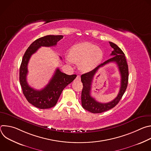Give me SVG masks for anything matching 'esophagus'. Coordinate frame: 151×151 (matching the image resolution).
I'll return each instance as SVG.
<instances>
[{
	"label": "esophagus",
	"mask_w": 151,
	"mask_h": 151,
	"mask_svg": "<svg viewBox=\"0 0 151 151\" xmlns=\"http://www.w3.org/2000/svg\"><path fill=\"white\" fill-rule=\"evenodd\" d=\"M75 79H76V81H80L81 80V76L79 75L77 76V77Z\"/></svg>",
	"instance_id": "34e87169"
}]
</instances>
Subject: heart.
Instances as JSON below:
<instances>
[{
    "label": "heart",
    "mask_w": 151,
    "mask_h": 151,
    "mask_svg": "<svg viewBox=\"0 0 151 151\" xmlns=\"http://www.w3.org/2000/svg\"><path fill=\"white\" fill-rule=\"evenodd\" d=\"M103 57L101 50L89 42H83L72 47L69 52V60L79 63L80 68L85 72L95 68L101 62Z\"/></svg>",
    "instance_id": "1"
}]
</instances>
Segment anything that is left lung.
Listing matches in <instances>:
<instances>
[{"mask_svg": "<svg viewBox=\"0 0 151 151\" xmlns=\"http://www.w3.org/2000/svg\"><path fill=\"white\" fill-rule=\"evenodd\" d=\"M110 45L114 49L111 55L113 56L103 63L100 64L93 70L81 75V81L83 88L81 94V102L83 108L93 114H100L108 111L114 107L120 101L124 95L128 85V68L125 56L123 51L113 42H109ZM114 62L117 64L121 75V86L117 97L112 101L102 104L96 101L91 96V85L93 76L99 68L109 62Z\"/></svg>", "mask_w": 151, "mask_h": 151, "instance_id": "8db88e82", "label": "left lung"}]
</instances>
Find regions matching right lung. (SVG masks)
Masks as SVG:
<instances>
[{
    "instance_id": "1",
    "label": "right lung",
    "mask_w": 151,
    "mask_h": 151,
    "mask_svg": "<svg viewBox=\"0 0 151 151\" xmlns=\"http://www.w3.org/2000/svg\"><path fill=\"white\" fill-rule=\"evenodd\" d=\"M63 37L62 35H47L36 39L27 48L21 61L19 68V82L23 93L27 100L37 108L44 109L54 107L63 89L76 77V75H66L57 68L49 83L40 90H35L27 83L26 79L28 73L27 65L32 55L41 47L55 46L57 43Z\"/></svg>"
}]
</instances>
